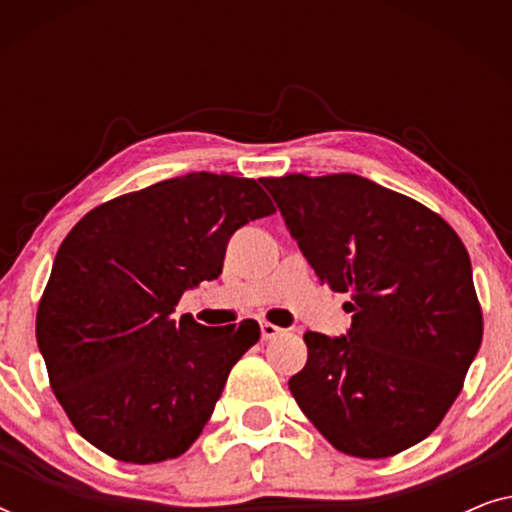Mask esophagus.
<instances>
[{
	"mask_svg": "<svg viewBox=\"0 0 512 512\" xmlns=\"http://www.w3.org/2000/svg\"><path fill=\"white\" fill-rule=\"evenodd\" d=\"M282 333H284V328L270 324V321H263V324H261L263 340H272V338H277V335H282Z\"/></svg>",
	"mask_w": 512,
	"mask_h": 512,
	"instance_id": "34e87169",
	"label": "esophagus"
}]
</instances>
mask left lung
<instances>
[{
	"mask_svg": "<svg viewBox=\"0 0 512 512\" xmlns=\"http://www.w3.org/2000/svg\"><path fill=\"white\" fill-rule=\"evenodd\" d=\"M319 282L347 293V338L305 333L289 380L335 450L387 459L431 436L482 342L471 258L443 216L359 174L261 179Z\"/></svg>",
	"mask_w": 512,
	"mask_h": 512,
	"instance_id": "8db88e82",
	"label": "left lung"
}]
</instances>
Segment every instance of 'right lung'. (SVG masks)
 Listing matches in <instances>:
<instances>
[{"label":"right lung","mask_w":512,"mask_h":512,"mask_svg":"<svg viewBox=\"0 0 512 512\" xmlns=\"http://www.w3.org/2000/svg\"><path fill=\"white\" fill-rule=\"evenodd\" d=\"M272 212L256 179L193 172L118 195L69 230L39 300L37 345L90 445L158 464L198 440L261 328L172 312L186 289L221 275L230 235Z\"/></svg>","instance_id":"right-lung-1"}]
</instances>
